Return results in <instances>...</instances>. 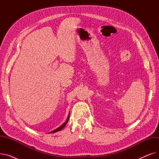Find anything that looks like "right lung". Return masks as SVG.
<instances>
[{
  "instance_id": "right-lung-1",
  "label": "right lung",
  "mask_w": 159,
  "mask_h": 159,
  "mask_svg": "<svg viewBox=\"0 0 159 159\" xmlns=\"http://www.w3.org/2000/svg\"><path fill=\"white\" fill-rule=\"evenodd\" d=\"M69 117H70V115H68V119H67V120H66V121L62 124V125H61V126H60V127H58V128H57L56 129H55V130H53V131H52L51 132H49L50 133H55V132H57V131H61L62 129H63L64 127H65V126H66V124L68 123V120H69Z\"/></svg>"
}]
</instances>
